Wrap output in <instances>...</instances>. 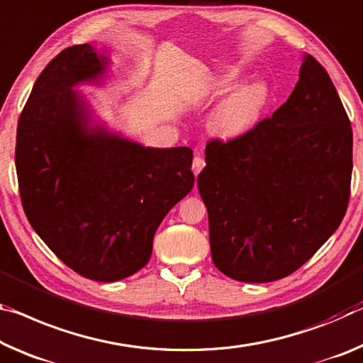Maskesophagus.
I'll return each instance as SVG.
<instances>
[{"instance_id":"esophagus-1","label":"esophagus","mask_w":363,"mask_h":363,"mask_svg":"<svg viewBox=\"0 0 363 363\" xmlns=\"http://www.w3.org/2000/svg\"><path fill=\"white\" fill-rule=\"evenodd\" d=\"M203 166H205V160L200 157V155H197V157L194 158V163H192V171H194V174L195 176H199V172L203 169Z\"/></svg>"}]
</instances>
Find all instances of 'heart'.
Returning <instances> with one entry per match:
<instances>
[{
  "instance_id": "obj_1",
  "label": "heart",
  "mask_w": 363,
  "mask_h": 363,
  "mask_svg": "<svg viewBox=\"0 0 363 363\" xmlns=\"http://www.w3.org/2000/svg\"><path fill=\"white\" fill-rule=\"evenodd\" d=\"M242 72L226 67L210 72L202 82L197 100L215 99L224 94L208 118V129L221 139H238L257 128L272 100L269 85L262 79H249L237 84Z\"/></svg>"
}]
</instances>
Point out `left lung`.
<instances>
[{
  "label": "left lung",
  "mask_w": 363,
  "mask_h": 363,
  "mask_svg": "<svg viewBox=\"0 0 363 363\" xmlns=\"http://www.w3.org/2000/svg\"><path fill=\"white\" fill-rule=\"evenodd\" d=\"M197 177L215 267L242 283L301 268L346 215L352 129L325 67L303 55L283 106L249 134L205 148Z\"/></svg>",
  "instance_id": "8db88e82"
}]
</instances>
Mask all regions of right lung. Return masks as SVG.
<instances>
[{"label":"right lung","instance_id":"1","mask_svg":"<svg viewBox=\"0 0 363 363\" xmlns=\"http://www.w3.org/2000/svg\"><path fill=\"white\" fill-rule=\"evenodd\" d=\"M111 60L90 43L40 74L17 124L16 169L28 223L85 278L114 283L152 257L155 233L192 191V150L153 148L96 121L80 85H103Z\"/></svg>","mask_w":363,"mask_h":363}]
</instances>
